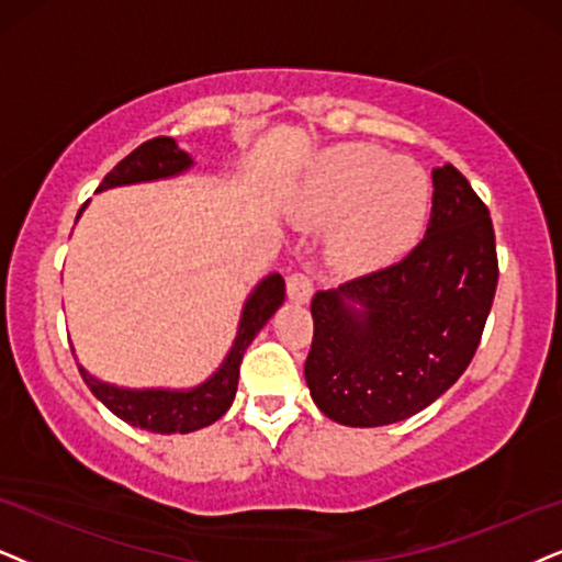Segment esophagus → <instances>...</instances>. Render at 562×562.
Instances as JSON below:
<instances>
[{
  "instance_id": "obj_1",
  "label": "esophagus",
  "mask_w": 562,
  "mask_h": 562,
  "mask_svg": "<svg viewBox=\"0 0 562 562\" xmlns=\"http://www.w3.org/2000/svg\"><path fill=\"white\" fill-rule=\"evenodd\" d=\"M311 295H314V282H311L308 274L293 272L288 277V297L293 303H308Z\"/></svg>"
}]
</instances>
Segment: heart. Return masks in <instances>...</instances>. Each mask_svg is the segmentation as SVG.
Listing matches in <instances>:
<instances>
[{
	"instance_id": "heart-1",
	"label": "heart",
	"mask_w": 562,
	"mask_h": 562,
	"mask_svg": "<svg viewBox=\"0 0 562 562\" xmlns=\"http://www.w3.org/2000/svg\"><path fill=\"white\" fill-rule=\"evenodd\" d=\"M428 179L415 162L373 145H339L316 162L301 196L305 223L339 220L329 236L337 267L373 269L402 254L425 220Z\"/></svg>"
}]
</instances>
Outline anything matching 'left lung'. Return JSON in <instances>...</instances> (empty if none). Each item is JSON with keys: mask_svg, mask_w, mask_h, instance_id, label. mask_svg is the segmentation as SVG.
Returning a JSON list of instances; mask_svg holds the SVG:
<instances>
[{"mask_svg": "<svg viewBox=\"0 0 562 562\" xmlns=\"http://www.w3.org/2000/svg\"><path fill=\"white\" fill-rule=\"evenodd\" d=\"M498 288L485 202L451 162L432 170L430 223L396 265L311 301L305 383L326 417L392 425L428 407L472 363Z\"/></svg>", "mask_w": 562, "mask_h": 562, "instance_id": "8db88e82", "label": "left lung"}]
</instances>
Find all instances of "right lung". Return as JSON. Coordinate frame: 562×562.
Returning a JSON list of instances; mask_svg holds the SVG:
<instances>
[{
  "label": "right lung",
  "instance_id": "right-lung-1",
  "mask_svg": "<svg viewBox=\"0 0 562 562\" xmlns=\"http://www.w3.org/2000/svg\"><path fill=\"white\" fill-rule=\"evenodd\" d=\"M191 166H194V160L176 145V139L155 137L142 142L137 150L126 155L95 191L173 179V176H181ZM282 301H285V280L277 272L267 274L254 288V293L246 297L244 311H240L236 342H233L231 352L225 355L223 366L194 389H124L95 379L82 366L77 368H80L82 381L88 383L95 400H101L113 415L122 417L124 423L134 425V428L153 432H191L207 428V425L220 420L231 409L233 400H236L238 371L246 347L254 342V337L272 318Z\"/></svg>",
  "mask_w": 562,
  "mask_h": 562
}]
</instances>
